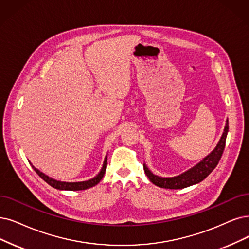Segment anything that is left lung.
Listing matches in <instances>:
<instances>
[{
	"label": "left lung",
	"instance_id": "obj_1",
	"mask_svg": "<svg viewBox=\"0 0 249 249\" xmlns=\"http://www.w3.org/2000/svg\"><path fill=\"white\" fill-rule=\"evenodd\" d=\"M228 131L229 123L227 121L221 140L214 148V150L210 155H207L202 161L196 164L194 167L190 168L189 171L185 172L184 174L174 178H161L153 175L144 164V171L146 176L154 185L165 189H183L203 181L204 178L214 170L218 161H220L225 149Z\"/></svg>",
	"mask_w": 249,
	"mask_h": 249
}]
</instances>
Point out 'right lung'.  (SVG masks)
Here are the masks:
<instances>
[{
    "label": "right lung",
    "mask_w": 249,
    "mask_h": 249,
    "mask_svg": "<svg viewBox=\"0 0 249 249\" xmlns=\"http://www.w3.org/2000/svg\"><path fill=\"white\" fill-rule=\"evenodd\" d=\"M106 162H107V157H105V160H104V164H103V167L101 172L99 173L95 178H91V180L89 181H85V182H75V183H68V182H60V181H56V180H53V178H49L48 176H46L45 174H43L42 172H39L38 170H36V168L35 166L34 170L36 171V173L41 177L43 180L48 183L50 186H52L53 188L55 189H58V190H69V191H78V190H86V189H89L91 187H94L96 186L99 182H100L102 180V178L105 174V171H106Z\"/></svg>",
    "instance_id": "right-lung-1"
}]
</instances>
